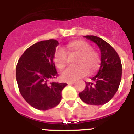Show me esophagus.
I'll return each instance as SVG.
<instances>
[{"label":"esophagus","mask_w":134,"mask_h":134,"mask_svg":"<svg viewBox=\"0 0 134 134\" xmlns=\"http://www.w3.org/2000/svg\"><path fill=\"white\" fill-rule=\"evenodd\" d=\"M74 83H75V81H68L67 83L68 84V85H72V84H74Z\"/></svg>","instance_id":"34e87169"}]
</instances>
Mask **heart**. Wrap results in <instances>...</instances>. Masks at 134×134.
Returning a JSON list of instances; mask_svg holds the SVG:
<instances>
[{
  "mask_svg": "<svg viewBox=\"0 0 134 134\" xmlns=\"http://www.w3.org/2000/svg\"><path fill=\"white\" fill-rule=\"evenodd\" d=\"M78 55L75 67H69L63 71L61 78L65 81H74L86 76L88 74L95 72L100 66L101 59L99 53L91 45L84 40H75L67 44L63 48L55 51L53 55L55 65L63 69L67 65V55Z\"/></svg>",
  "mask_w": 134,
  "mask_h": 134,
  "instance_id": "heart-1",
  "label": "heart"
}]
</instances>
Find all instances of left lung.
Returning <instances> with one entry per match:
<instances>
[{"instance_id": "obj_1", "label": "left lung", "mask_w": 134, "mask_h": 134, "mask_svg": "<svg viewBox=\"0 0 134 134\" xmlns=\"http://www.w3.org/2000/svg\"><path fill=\"white\" fill-rule=\"evenodd\" d=\"M85 37L99 47L101 64L97 74L91 79L94 83L86 82V88L79 95L86 104L103 105L109 102L118 90L122 78V63L116 51L106 41L93 35Z\"/></svg>"}]
</instances>
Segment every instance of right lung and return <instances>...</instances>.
<instances>
[{
    "mask_svg": "<svg viewBox=\"0 0 134 134\" xmlns=\"http://www.w3.org/2000/svg\"><path fill=\"white\" fill-rule=\"evenodd\" d=\"M58 42L51 39L30 46L20 57L16 76L24 99L33 108L46 110L60 102L61 92L67 83L49 82L56 78L53 55Z\"/></svg>",
    "mask_w": 134,
    "mask_h": 134,
    "instance_id": "add662e5",
    "label": "right lung"
}]
</instances>
